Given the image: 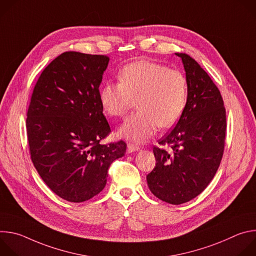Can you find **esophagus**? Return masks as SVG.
<instances>
[{
	"label": "esophagus",
	"instance_id": "obj_1",
	"mask_svg": "<svg viewBox=\"0 0 256 256\" xmlns=\"http://www.w3.org/2000/svg\"><path fill=\"white\" fill-rule=\"evenodd\" d=\"M140 146H138L136 144H134V142H128V153H132V152H136V151H140Z\"/></svg>",
	"mask_w": 256,
	"mask_h": 256
}]
</instances>
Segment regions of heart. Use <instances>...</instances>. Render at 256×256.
Listing matches in <instances>:
<instances>
[{
  "label": "heart",
  "mask_w": 256,
  "mask_h": 256,
  "mask_svg": "<svg viewBox=\"0 0 256 256\" xmlns=\"http://www.w3.org/2000/svg\"><path fill=\"white\" fill-rule=\"evenodd\" d=\"M120 83H106L99 92L103 110L122 118L136 100L138 110L120 128L122 138L144 140L158 126L170 128L184 114L188 82L178 70L146 60L126 64L118 72Z\"/></svg>",
  "instance_id": "heart-1"
}]
</instances>
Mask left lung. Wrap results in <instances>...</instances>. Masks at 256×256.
<instances>
[{"instance_id": "8db88e82", "label": "left lung", "mask_w": 256, "mask_h": 256, "mask_svg": "<svg viewBox=\"0 0 256 256\" xmlns=\"http://www.w3.org/2000/svg\"><path fill=\"white\" fill-rule=\"evenodd\" d=\"M182 60L188 100L175 128L153 148L156 166L147 175L148 186L159 200L181 204L198 196L210 184L220 166L226 136V110L218 87L188 54Z\"/></svg>"}]
</instances>
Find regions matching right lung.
<instances>
[{"instance_id":"obj_1","label":"right lung","mask_w":256,"mask_h":256,"mask_svg":"<svg viewBox=\"0 0 256 256\" xmlns=\"http://www.w3.org/2000/svg\"><path fill=\"white\" fill-rule=\"evenodd\" d=\"M109 58L66 52L42 72L33 89L26 128L31 160L60 198L82 202L106 184L110 164L124 156V140L100 144L110 132L99 99Z\"/></svg>"}]
</instances>
